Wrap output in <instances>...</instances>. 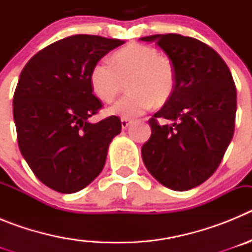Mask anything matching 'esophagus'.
Returning a JSON list of instances; mask_svg holds the SVG:
<instances>
[{
	"mask_svg": "<svg viewBox=\"0 0 252 252\" xmlns=\"http://www.w3.org/2000/svg\"><path fill=\"white\" fill-rule=\"evenodd\" d=\"M131 125V120H128V119H122L121 120V127H122V130H126V128L128 127V126H130Z\"/></svg>",
	"mask_w": 252,
	"mask_h": 252,
	"instance_id": "obj_1",
	"label": "esophagus"
}]
</instances>
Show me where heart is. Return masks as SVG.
<instances>
[{"label": "heart", "mask_w": 252, "mask_h": 252, "mask_svg": "<svg viewBox=\"0 0 252 252\" xmlns=\"http://www.w3.org/2000/svg\"><path fill=\"white\" fill-rule=\"evenodd\" d=\"M127 82L128 94L122 97L110 112L124 119L145 113L157 104H164L175 87V72L166 58L153 46L130 44L112 55L111 63L99 62L91 70L93 93L104 103H111Z\"/></svg>", "instance_id": "obj_1"}]
</instances>
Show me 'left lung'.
I'll list each match as a JSON object with an SVG mask.
<instances>
[{
    "instance_id": "left-lung-1",
    "label": "left lung",
    "mask_w": 252,
    "mask_h": 252,
    "mask_svg": "<svg viewBox=\"0 0 252 252\" xmlns=\"http://www.w3.org/2000/svg\"><path fill=\"white\" fill-rule=\"evenodd\" d=\"M170 59L175 87L150 119L151 136L142 145L146 169L164 187L189 190L206 182L221 164L235 131L237 93L232 74L204 43L179 34L151 35ZM157 118L172 122L160 125Z\"/></svg>"
}]
</instances>
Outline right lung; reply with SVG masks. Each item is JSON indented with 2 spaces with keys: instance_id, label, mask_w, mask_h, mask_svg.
<instances>
[{
  "instance_id": "1",
  "label": "right lung",
  "mask_w": 252,
  "mask_h": 252,
  "mask_svg": "<svg viewBox=\"0 0 252 252\" xmlns=\"http://www.w3.org/2000/svg\"><path fill=\"white\" fill-rule=\"evenodd\" d=\"M125 41L73 35L28 62L13 94V120L22 157L37 179L59 193L79 192L98 177L121 121L90 122L102 108L90 75L99 60Z\"/></svg>"
}]
</instances>
